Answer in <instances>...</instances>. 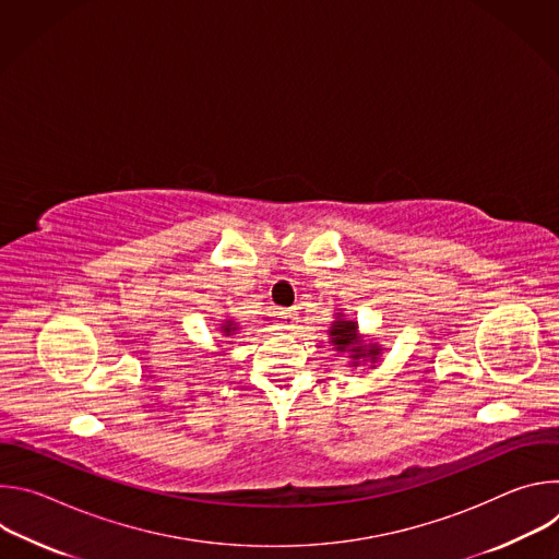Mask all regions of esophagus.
Instances as JSON below:
<instances>
[{
	"mask_svg": "<svg viewBox=\"0 0 559 559\" xmlns=\"http://www.w3.org/2000/svg\"><path fill=\"white\" fill-rule=\"evenodd\" d=\"M278 318H281V325L285 328V330H292L294 325H296V311H292V309H285V311H278Z\"/></svg>",
	"mask_w": 559,
	"mask_h": 559,
	"instance_id": "obj_1",
	"label": "esophagus"
}]
</instances>
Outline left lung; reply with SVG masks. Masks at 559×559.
<instances>
[{
    "instance_id": "1",
    "label": "left lung",
    "mask_w": 559,
    "mask_h": 559,
    "mask_svg": "<svg viewBox=\"0 0 559 559\" xmlns=\"http://www.w3.org/2000/svg\"><path fill=\"white\" fill-rule=\"evenodd\" d=\"M334 338L332 343L336 345V349L341 352H352L354 358H360V356H371L376 358L378 356V347H369L365 349L360 343H358V336H356V323L354 321H336V325H332V332H330Z\"/></svg>"
}]
</instances>
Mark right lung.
Returning a JSON list of instances; mask_svg holds the SVG:
<instances>
[{"instance_id":"1","label":"right lung","mask_w":559,"mask_h":559,"mask_svg":"<svg viewBox=\"0 0 559 559\" xmlns=\"http://www.w3.org/2000/svg\"><path fill=\"white\" fill-rule=\"evenodd\" d=\"M223 330H225V334H227V336H229V334H234V332H236V328H234V323H225V328H223Z\"/></svg>"}]
</instances>
